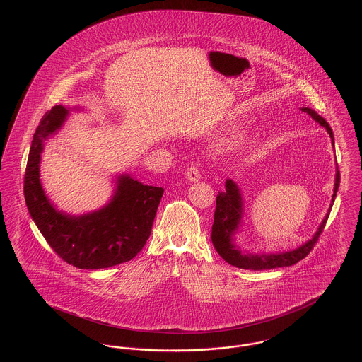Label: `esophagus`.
Here are the masks:
<instances>
[{
    "instance_id": "1",
    "label": "esophagus",
    "mask_w": 362,
    "mask_h": 362,
    "mask_svg": "<svg viewBox=\"0 0 362 362\" xmlns=\"http://www.w3.org/2000/svg\"><path fill=\"white\" fill-rule=\"evenodd\" d=\"M186 179H187L189 182H199V180H201V173H199L198 167L191 165L189 168H187V171H186Z\"/></svg>"
}]
</instances>
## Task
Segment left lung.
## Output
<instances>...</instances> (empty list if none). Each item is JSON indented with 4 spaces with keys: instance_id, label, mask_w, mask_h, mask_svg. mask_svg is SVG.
Wrapping results in <instances>:
<instances>
[{
    "instance_id": "8db88e82",
    "label": "left lung",
    "mask_w": 362,
    "mask_h": 362,
    "mask_svg": "<svg viewBox=\"0 0 362 362\" xmlns=\"http://www.w3.org/2000/svg\"><path fill=\"white\" fill-rule=\"evenodd\" d=\"M303 112H307L310 118L315 122H317L320 126H323L329 134L331 141L334 144V134L325 118H322L316 111L308 107L301 108ZM339 171L337 168L335 173V185H334V194H332V201L328 209V213L326 217L323 218L322 224L315 232L313 238L310 240L304 243L298 248L293 251H286V252H279V254H244L241 252L240 248L236 247L233 243V235L236 233L239 225L241 224V217H243V198H241L240 189L238 185L232 180L228 179L225 182V189L218 192L217 201H216V211H214V223L211 226V241L216 248V251L220 254V257L224 259L232 266H236L239 269H245V270H267V269H276V267H285V266H292L297 263L298 260L305 258L313 248L315 243L319 240L320 233L323 232V228L327 223L329 210L334 204V199L337 197V191L339 187Z\"/></svg>"
}]
</instances>
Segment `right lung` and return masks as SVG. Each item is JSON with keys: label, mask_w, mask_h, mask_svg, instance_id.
<instances>
[{"label": "right lung", "mask_w": 362, "mask_h": 362, "mask_svg": "<svg viewBox=\"0 0 362 362\" xmlns=\"http://www.w3.org/2000/svg\"><path fill=\"white\" fill-rule=\"evenodd\" d=\"M68 114L64 105L52 107L35 132L24 175L28 211L54 252L71 266L98 270L129 262L151 236L164 189L119 175L112 198L102 209L83 216L57 210L42 187L39 164L43 142L61 129Z\"/></svg>", "instance_id": "obj_1"}]
</instances>
